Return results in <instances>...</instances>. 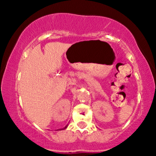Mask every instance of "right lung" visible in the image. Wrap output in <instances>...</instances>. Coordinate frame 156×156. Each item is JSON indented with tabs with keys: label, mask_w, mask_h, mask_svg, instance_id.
<instances>
[{
	"label": "right lung",
	"mask_w": 156,
	"mask_h": 156,
	"mask_svg": "<svg viewBox=\"0 0 156 156\" xmlns=\"http://www.w3.org/2000/svg\"><path fill=\"white\" fill-rule=\"evenodd\" d=\"M66 127H67V126H66L65 127H64V128H62V130H64V129H66Z\"/></svg>",
	"instance_id": "1"
}]
</instances>
